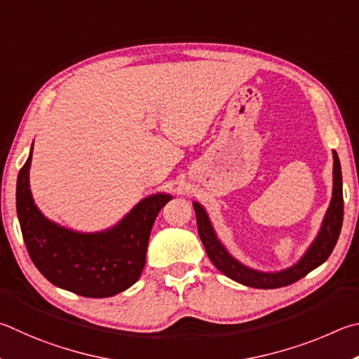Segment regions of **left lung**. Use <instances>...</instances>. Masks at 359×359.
Returning <instances> with one entry per match:
<instances>
[{
    "label": "left lung",
    "instance_id": "left-lung-1",
    "mask_svg": "<svg viewBox=\"0 0 359 359\" xmlns=\"http://www.w3.org/2000/svg\"><path fill=\"white\" fill-rule=\"evenodd\" d=\"M31 157L18 172L17 216L36 268L53 285L86 298H107L128 290L140 278L142 254L147 255V248L144 252L142 248L156 216L172 196L156 194L142 200L110 230L77 233L48 221L34 205L29 191ZM215 265L222 271L219 260Z\"/></svg>",
    "mask_w": 359,
    "mask_h": 359
}]
</instances>
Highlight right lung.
<instances>
[{
	"mask_svg": "<svg viewBox=\"0 0 359 359\" xmlns=\"http://www.w3.org/2000/svg\"><path fill=\"white\" fill-rule=\"evenodd\" d=\"M197 215V227L198 235L202 240L203 246L206 249L210 259L215 263V260H219L222 266V273L229 276L230 279L240 284L252 288H279L284 285H290L293 282L303 279L306 274H309L312 269L322 265L326 262V259L331 255L332 249H334L337 238L341 235L342 221H344V196H342V170L339 157L334 153V168H332V198L328 211H326L325 221L322 225V230L317 236V240L313 241L311 249L307 250L306 255L301 259L298 265L292 266L290 269L282 273H259L254 269H249L243 266L241 263L231 259L227 254V250L216 238L215 230L211 227V222L206 212L200 205H194Z\"/></svg>",
	"mask_w": 359,
	"mask_h": 359,
	"instance_id": "add662e5",
	"label": "right lung"
}]
</instances>
